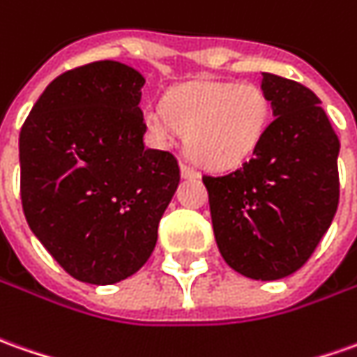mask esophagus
<instances>
[{"instance_id": "1", "label": "esophagus", "mask_w": 357, "mask_h": 357, "mask_svg": "<svg viewBox=\"0 0 357 357\" xmlns=\"http://www.w3.org/2000/svg\"><path fill=\"white\" fill-rule=\"evenodd\" d=\"M181 176L188 179H195L199 178V172L193 166H189V164H181Z\"/></svg>"}]
</instances>
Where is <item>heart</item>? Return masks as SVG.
<instances>
[{
    "label": "heart",
    "mask_w": 357,
    "mask_h": 357,
    "mask_svg": "<svg viewBox=\"0 0 357 357\" xmlns=\"http://www.w3.org/2000/svg\"><path fill=\"white\" fill-rule=\"evenodd\" d=\"M271 121V101L258 84L199 79L178 87L168 105L144 111L148 132L162 144L185 135L189 154L209 168L248 160Z\"/></svg>",
    "instance_id": "obj_1"
}]
</instances>
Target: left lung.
I'll return each mask as SVG.
<instances>
[{
    "label": "left lung",
    "instance_id": "left-lung-1",
    "mask_svg": "<svg viewBox=\"0 0 357 357\" xmlns=\"http://www.w3.org/2000/svg\"><path fill=\"white\" fill-rule=\"evenodd\" d=\"M273 109L252 158L203 176L225 261L246 278L281 280L303 268L338 209L340 140L309 87L261 74Z\"/></svg>",
    "mask_w": 357,
    "mask_h": 357
}]
</instances>
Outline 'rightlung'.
Segmentation results:
<instances>
[{"label": "right lung", "mask_w": 357, "mask_h": 357, "mask_svg": "<svg viewBox=\"0 0 357 357\" xmlns=\"http://www.w3.org/2000/svg\"><path fill=\"white\" fill-rule=\"evenodd\" d=\"M144 77L113 60L52 79L19 135L21 205L72 278L109 285L137 273L179 183L178 158L144 146Z\"/></svg>", "instance_id": "add662e5"}]
</instances>
